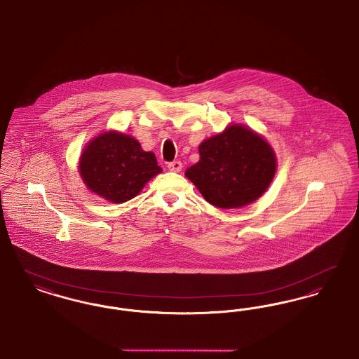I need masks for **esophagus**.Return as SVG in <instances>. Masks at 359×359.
<instances>
[{
	"mask_svg": "<svg viewBox=\"0 0 359 359\" xmlns=\"http://www.w3.org/2000/svg\"><path fill=\"white\" fill-rule=\"evenodd\" d=\"M183 168V164L180 161H172L168 164V170L172 172H180Z\"/></svg>",
	"mask_w": 359,
	"mask_h": 359,
	"instance_id": "esophagus-1",
	"label": "esophagus"
}]
</instances>
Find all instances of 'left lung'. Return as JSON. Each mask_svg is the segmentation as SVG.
I'll use <instances>...</instances> for the list:
<instances>
[{
    "instance_id": "left-lung-1",
    "label": "left lung",
    "mask_w": 359,
    "mask_h": 359,
    "mask_svg": "<svg viewBox=\"0 0 359 359\" xmlns=\"http://www.w3.org/2000/svg\"><path fill=\"white\" fill-rule=\"evenodd\" d=\"M201 158L186 171L208 203L223 210L250 205L268 189L277 170L271 144L242 123L199 145Z\"/></svg>"
}]
</instances>
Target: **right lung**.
<instances>
[{
	"label": "right lung",
	"instance_id": "1",
	"mask_svg": "<svg viewBox=\"0 0 359 359\" xmlns=\"http://www.w3.org/2000/svg\"><path fill=\"white\" fill-rule=\"evenodd\" d=\"M78 170L86 187L110 203L133 199L163 172L154 154L145 152L135 137L117 130L102 132L88 141Z\"/></svg>",
	"mask_w": 359,
	"mask_h": 359
}]
</instances>
